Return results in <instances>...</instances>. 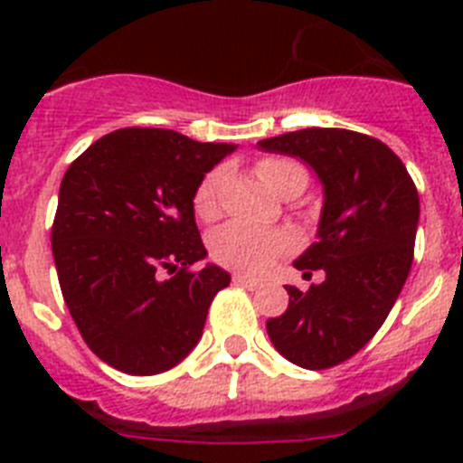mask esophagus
<instances>
[{"mask_svg": "<svg viewBox=\"0 0 463 463\" xmlns=\"http://www.w3.org/2000/svg\"><path fill=\"white\" fill-rule=\"evenodd\" d=\"M232 282H234V285H239V288H245V289H260V280H255V278H248V276H243V273H236L234 278H232Z\"/></svg>", "mask_w": 463, "mask_h": 463, "instance_id": "obj_1", "label": "esophagus"}]
</instances>
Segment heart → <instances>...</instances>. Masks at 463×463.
Returning a JSON list of instances; mask_svg holds the SVG:
<instances>
[{
    "mask_svg": "<svg viewBox=\"0 0 463 463\" xmlns=\"http://www.w3.org/2000/svg\"><path fill=\"white\" fill-rule=\"evenodd\" d=\"M257 175L269 190L282 192L297 183L308 181V174L298 162L288 157H264L257 162ZM222 171H208L196 185L194 192V211L202 218H213L218 213V194ZM294 248V236L282 229H264L248 222H227L213 232L211 236V255L222 267L239 269L245 273H260L278 260L280 255Z\"/></svg>",
    "mask_w": 463,
    "mask_h": 463,
    "instance_id": "heart-1",
    "label": "heart"
}]
</instances>
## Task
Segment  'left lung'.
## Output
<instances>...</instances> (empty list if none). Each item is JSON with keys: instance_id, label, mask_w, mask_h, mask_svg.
Wrapping results in <instances>:
<instances>
[{"instance_id": "8db88e82", "label": "left lung", "mask_w": 463, "mask_h": 463, "mask_svg": "<svg viewBox=\"0 0 463 463\" xmlns=\"http://www.w3.org/2000/svg\"><path fill=\"white\" fill-rule=\"evenodd\" d=\"M269 153L301 157L325 185L317 241L294 261L326 273L267 322L278 353L301 369L338 366L387 320L412 267L420 196L403 162L378 138L310 127L264 138Z\"/></svg>"}]
</instances>
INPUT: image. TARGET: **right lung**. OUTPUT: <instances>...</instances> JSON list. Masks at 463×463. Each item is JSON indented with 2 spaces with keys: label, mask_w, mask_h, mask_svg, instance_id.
<instances>
[{
  "label": "right lung",
  "mask_w": 463,
  "mask_h": 463,
  "mask_svg": "<svg viewBox=\"0 0 463 463\" xmlns=\"http://www.w3.org/2000/svg\"><path fill=\"white\" fill-rule=\"evenodd\" d=\"M234 143L125 127L73 159L51 241L64 304L101 362L129 375L174 369L202 338L229 273L208 264L194 192Z\"/></svg>",
  "instance_id": "add662e5"
}]
</instances>
